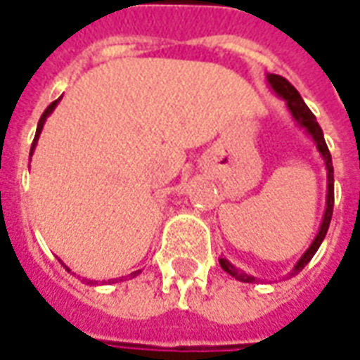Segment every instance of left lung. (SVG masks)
Instances as JSON below:
<instances>
[{
    "instance_id": "1",
    "label": "left lung",
    "mask_w": 360,
    "mask_h": 360,
    "mask_svg": "<svg viewBox=\"0 0 360 360\" xmlns=\"http://www.w3.org/2000/svg\"><path fill=\"white\" fill-rule=\"evenodd\" d=\"M266 80H269L270 88H272V90L281 97V99H285L287 108L291 110V116L297 120V124H299L300 127H304V129L308 131V135L314 139L317 150H319V154H321L323 161H325V167H327V208H325V216H323L321 227H319V233H317V236L314 238V242H311V246L306 250L304 255L299 259V263L295 264L293 272L289 274V276H295V274H299L300 270L304 269L306 264L311 261V257L316 255V252L319 250V246H321L323 238H325V235H327L328 225H330V218H333V206H334L333 158H330V152H328L327 142H325V136H323V131L321 127H319V124H317L316 116L311 114L310 108L306 107V103L302 101V97H300L299 91L295 90V86L291 84L287 79L280 77V75H266ZM219 264H221V269H224L227 274L233 276L235 280L244 281V283H255V281H257V278H253V276L246 274V272H242V270H238L236 266H233L227 259H219Z\"/></svg>"
}]
</instances>
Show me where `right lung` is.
<instances>
[{"instance_id":"1","label":"right lung","mask_w":360,"mask_h":360,"mask_svg":"<svg viewBox=\"0 0 360 360\" xmlns=\"http://www.w3.org/2000/svg\"><path fill=\"white\" fill-rule=\"evenodd\" d=\"M61 99V97H60ZM60 99H56L54 103H50L49 107H46V110H44L43 112V116H41V120H39V124H37V131H35V139H33V142H32V150H30V158H32V154H33V150H35V144H37V141H39V135H41V131H43V125H44V122H46V118H49L50 116V112H52V110H54L56 108V105H58V103H60ZM63 266H65V264H63ZM67 269V266H65ZM69 270V269H67ZM139 272H141V270H135V272H131V278H135L136 274H139ZM110 281H114V280H108V283H110Z\"/></svg>"}]
</instances>
